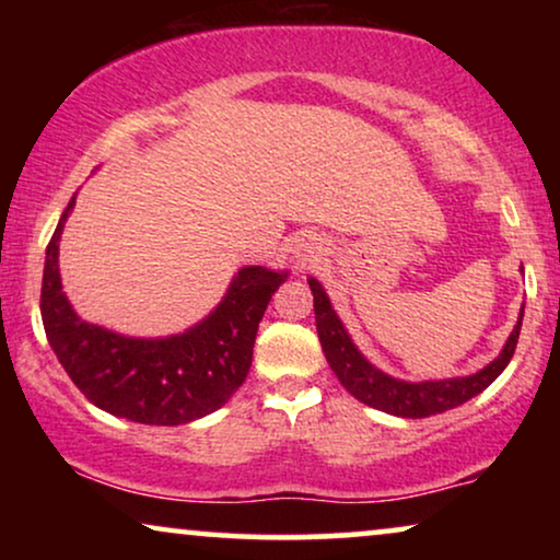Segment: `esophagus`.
<instances>
[{
	"instance_id": "34e87169",
	"label": "esophagus",
	"mask_w": 560,
	"mask_h": 560,
	"mask_svg": "<svg viewBox=\"0 0 560 560\" xmlns=\"http://www.w3.org/2000/svg\"><path fill=\"white\" fill-rule=\"evenodd\" d=\"M318 252H320V242L316 236L311 234H301L295 240V247H293V255H295V262L298 267H308L318 259Z\"/></svg>"
}]
</instances>
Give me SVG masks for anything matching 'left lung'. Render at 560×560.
Wrapping results in <instances>:
<instances>
[{
    "label": "left lung",
    "instance_id": "8db88e82",
    "mask_svg": "<svg viewBox=\"0 0 560 560\" xmlns=\"http://www.w3.org/2000/svg\"><path fill=\"white\" fill-rule=\"evenodd\" d=\"M308 285L313 290V311H316V331L320 339V349H324L336 377H339L341 385L347 387L359 402L400 418L435 416V412L464 405L466 400H471L474 395H479L481 389H487L497 377H500L504 366L510 364L520 339V326H523V311H520L517 326L512 328L502 354L477 374L439 382H402L380 372L377 366H372L362 354H359V349L349 339L347 328L341 326L339 316H336L331 303H328L320 282L311 278Z\"/></svg>",
    "mask_w": 560,
    "mask_h": 560
}]
</instances>
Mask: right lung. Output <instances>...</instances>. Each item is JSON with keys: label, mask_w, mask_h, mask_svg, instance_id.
<instances>
[{"label": "right lung", "mask_w": 560, "mask_h": 560, "mask_svg": "<svg viewBox=\"0 0 560 560\" xmlns=\"http://www.w3.org/2000/svg\"><path fill=\"white\" fill-rule=\"evenodd\" d=\"M71 198L45 252L40 313L58 362L96 408L148 425H180L209 416L247 377L267 303L285 272L242 267L224 301L196 328L171 339H127L86 324L66 301L58 242Z\"/></svg>", "instance_id": "obj_1"}]
</instances>
